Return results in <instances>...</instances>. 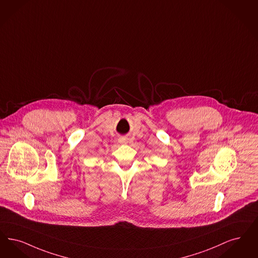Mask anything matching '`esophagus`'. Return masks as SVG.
<instances>
[{
	"label": "esophagus",
	"instance_id": "1",
	"mask_svg": "<svg viewBox=\"0 0 258 258\" xmlns=\"http://www.w3.org/2000/svg\"><path fill=\"white\" fill-rule=\"evenodd\" d=\"M119 142H120V143H126V142H127V139H126L125 137H122V138L119 139Z\"/></svg>",
	"mask_w": 258,
	"mask_h": 258
}]
</instances>
